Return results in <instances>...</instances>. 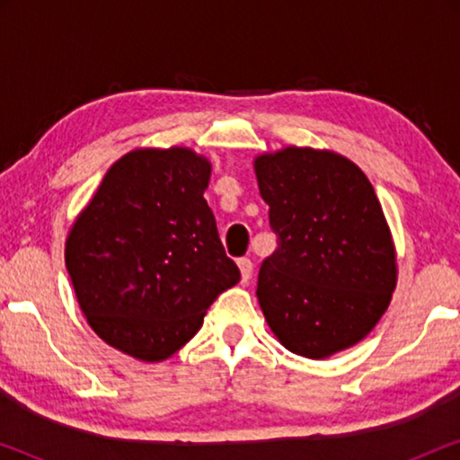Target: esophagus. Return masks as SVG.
I'll return each instance as SVG.
<instances>
[{"label": "esophagus", "mask_w": 460, "mask_h": 460, "mask_svg": "<svg viewBox=\"0 0 460 460\" xmlns=\"http://www.w3.org/2000/svg\"><path fill=\"white\" fill-rule=\"evenodd\" d=\"M238 270H241V280L247 282L251 279V274H253V263H251L249 257H241V260H238Z\"/></svg>", "instance_id": "obj_1"}]
</instances>
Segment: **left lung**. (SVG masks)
<instances>
[{
	"instance_id": "1",
	"label": "left lung",
	"mask_w": 460,
	"mask_h": 460,
	"mask_svg": "<svg viewBox=\"0 0 460 460\" xmlns=\"http://www.w3.org/2000/svg\"><path fill=\"white\" fill-rule=\"evenodd\" d=\"M255 175L279 236L257 280L276 339L312 360L362 341L398 280L392 232L373 184L345 156L297 146L257 156Z\"/></svg>"
}]
</instances>
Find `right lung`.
<instances>
[{"label":"right lung","mask_w":460,"mask_h":460,"mask_svg":"<svg viewBox=\"0 0 460 460\" xmlns=\"http://www.w3.org/2000/svg\"><path fill=\"white\" fill-rule=\"evenodd\" d=\"M211 163L190 148H137L102 178L68 230L65 261L100 339L161 362L197 335L241 280L203 192Z\"/></svg>","instance_id":"add662e5"}]
</instances>
